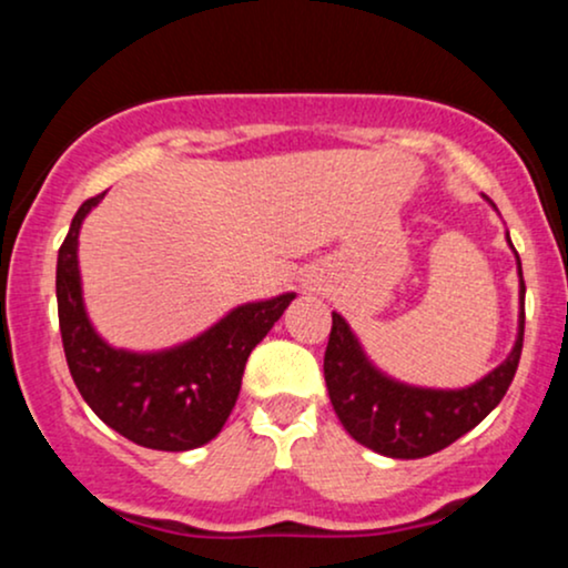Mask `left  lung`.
Listing matches in <instances>:
<instances>
[{"label": "left lung", "mask_w": 568, "mask_h": 568, "mask_svg": "<svg viewBox=\"0 0 568 568\" xmlns=\"http://www.w3.org/2000/svg\"><path fill=\"white\" fill-rule=\"evenodd\" d=\"M484 200L497 211L491 200ZM505 240L518 266V334L505 361L467 387H419L395 379L371 361L349 323L331 312L334 328L323 361L325 387L338 422L361 446L389 459H422L452 446L499 406L524 347L526 296L520 256L507 230Z\"/></svg>", "instance_id": "1"}]
</instances>
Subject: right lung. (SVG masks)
<instances>
[{
  "label": "right lung",
  "instance_id": "right-lung-1",
  "mask_svg": "<svg viewBox=\"0 0 568 568\" xmlns=\"http://www.w3.org/2000/svg\"><path fill=\"white\" fill-rule=\"evenodd\" d=\"M103 194L82 202L58 251V323L71 379L98 419L122 438L154 452L200 448L230 419L247 355L296 293L237 304L211 328L173 347H114L90 321L80 272L82 224Z\"/></svg>",
  "mask_w": 568,
  "mask_h": 568
}]
</instances>
